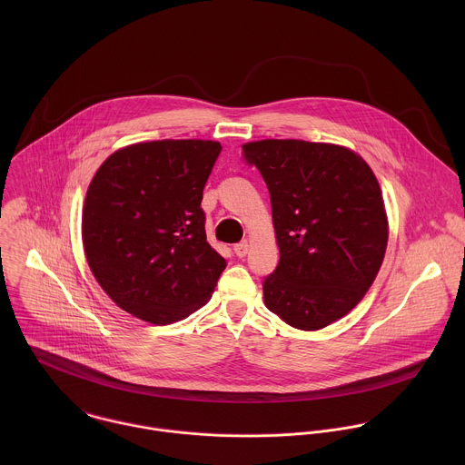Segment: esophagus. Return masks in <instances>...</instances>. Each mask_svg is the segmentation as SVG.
<instances>
[{"instance_id": "obj_1", "label": "esophagus", "mask_w": 465, "mask_h": 465, "mask_svg": "<svg viewBox=\"0 0 465 465\" xmlns=\"http://www.w3.org/2000/svg\"><path fill=\"white\" fill-rule=\"evenodd\" d=\"M247 252H249V242H247V240H243V242H240V243L234 245V254H236L238 258H245Z\"/></svg>"}]
</instances>
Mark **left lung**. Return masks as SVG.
Returning <instances> with one entry per match:
<instances>
[{"instance_id": "8db88e82", "label": "left lung", "mask_w": 465, "mask_h": 465, "mask_svg": "<svg viewBox=\"0 0 465 465\" xmlns=\"http://www.w3.org/2000/svg\"><path fill=\"white\" fill-rule=\"evenodd\" d=\"M265 181L279 263L263 281L266 308L315 331L347 315L383 263L389 223L380 184L352 150L301 139L243 144Z\"/></svg>"}]
</instances>
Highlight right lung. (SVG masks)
I'll use <instances>...</instances> for the list:
<instances>
[{
	"label": "right lung",
	"instance_id": "add662e5",
	"mask_svg": "<svg viewBox=\"0 0 465 465\" xmlns=\"http://www.w3.org/2000/svg\"><path fill=\"white\" fill-rule=\"evenodd\" d=\"M220 143L163 139L114 152L93 177L82 213L89 268L125 312L164 326L211 297L225 260L205 240L203 186Z\"/></svg>",
	"mask_w": 465,
	"mask_h": 465
}]
</instances>
